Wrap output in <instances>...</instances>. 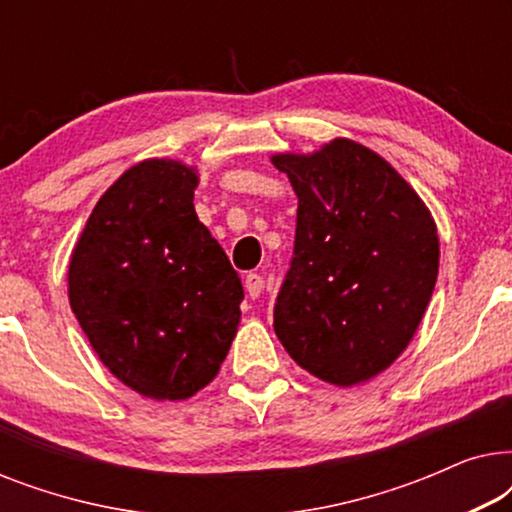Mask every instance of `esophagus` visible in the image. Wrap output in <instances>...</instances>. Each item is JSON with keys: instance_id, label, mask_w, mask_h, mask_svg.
Returning a JSON list of instances; mask_svg holds the SVG:
<instances>
[{"instance_id": "1", "label": "esophagus", "mask_w": 512, "mask_h": 512, "mask_svg": "<svg viewBox=\"0 0 512 512\" xmlns=\"http://www.w3.org/2000/svg\"><path fill=\"white\" fill-rule=\"evenodd\" d=\"M244 289H247L251 300H256L263 293V277L261 275H254V272H251V275L244 277Z\"/></svg>"}]
</instances>
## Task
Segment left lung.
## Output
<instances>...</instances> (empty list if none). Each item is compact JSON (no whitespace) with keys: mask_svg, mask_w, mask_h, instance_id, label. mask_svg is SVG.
<instances>
[{"mask_svg":"<svg viewBox=\"0 0 512 512\" xmlns=\"http://www.w3.org/2000/svg\"><path fill=\"white\" fill-rule=\"evenodd\" d=\"M270 160L298 195L293 261L275 303L277 338L328 384L373 380L422 324L438 279L436 221L415 188L354 139Z\"/></svg>","mask_w":512,"mask_h":512,"instance_id":"left-lung-1","label":"left lung"}]
</instances>
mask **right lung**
Listing matches in <instances>:
<instances>
[{"instance_id":"add662e5","label":"right lung","mask_w":512,"mask_h":512,"mask_svg":"<svg viewBox=\"0 0 512 512\" xmlns=\"http://www.w3.org/2000/svg\"><path fill=\"white\" fill-rule=\"evenodd\" d=\"M198 170L149 158L125 170L72 249L67 293L100 361L125 387L186 401L219 373L242 282L195 214Z\"/></svg>"}]
</instances>
